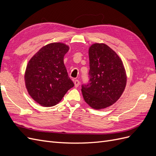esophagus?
Instances as JSON below:
<instances>
[{"label": "esophagus", "instance_id": "34e87169", "mask_svg": "<svg viewBox=\"0 0 156 156\" xmlns=\"http://www.w3.org/2000/svg\"><path fill=\"white\" fill-rule=\"evenodd\" d=\"M79 80H77V79H75V81H74V84H75V87H79Z\"/></svg>", "mask_w": 156, "mask_h": 156}]
</instances>
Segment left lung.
I'll return each mask as SVG.
<instances>
[{
  "label": "left lung",
  "instance_id": "1",
  "mask_svg": "<svg viewBox=\"0 0 156 156\" xmlns=\"http://www.w3.org/2000/svg\"><path fill=\"white\" fill-rule=\"evenodd\" d=\"M88 55L90 80L83 84L81 91L87 104L100 110L120 98L126 85V73L119 55L105 44H92Z\"/></svg>",
  "mask_w": 156,
  "mask_h": 156
}]
</instances>
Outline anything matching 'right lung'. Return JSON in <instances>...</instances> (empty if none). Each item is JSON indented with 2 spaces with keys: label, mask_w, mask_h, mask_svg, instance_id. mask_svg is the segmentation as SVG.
Masks as SVG:
<instances>
[{
  "label": "right lung",
  "mask_w": 156,
  "mask_h": 156,
  "mask_svg": "<svg viewBox=\"0 0 156 156\" xmlns=\"http://www.w3.org/2000/svg\"><path fill=\"white\" fill-rule=\"evenodd\" d=\"M69 46L51 43L44 46L27 66L25 82L29 95L43 107L58 103L74 84L68 76L64 56Z\"/></svg>",
  "instance_id": "obj_1"
}]
</instances>
